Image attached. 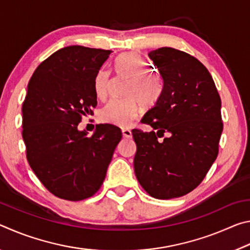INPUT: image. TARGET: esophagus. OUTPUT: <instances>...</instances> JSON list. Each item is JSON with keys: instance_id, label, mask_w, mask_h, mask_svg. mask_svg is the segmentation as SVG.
<instances>
[{"instance_id": "obj_1", "label": "esophagus", "mask_w": 250, "mask_h": 250, "mask_svg": "<svg viewBox=\"0 0 250 250\" xmlns=\"http://www.w3.org/2000/svg\"><path fill=\"white\" fill-rule=\"evenodd\" d=\"M122 134H124V137L126 139L132 138V132H131L129 129H122Z\"/></svg>"}]
</instances>
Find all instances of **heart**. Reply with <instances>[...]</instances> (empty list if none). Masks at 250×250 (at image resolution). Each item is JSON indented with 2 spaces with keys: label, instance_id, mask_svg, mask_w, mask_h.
Here are the masks:
<instances>
[{
  "label": "heart",
  "instance_id": "obj_1",
  "mask_svg": "<svg viewBox=\"0 0 250 250\" xmlns=\"http://www.w3.org/2000/svg\"><path fill=\"white\" fill-rule=\"evenodd\" d=\"M150 62L137 52L120 55L116 61L119 76L131 78L125 99H113L101 110V119L116 125L129 126L143 108H151L158 103L163 92V79L156 71L149 70ZM112 86L111 71L103 68L95 77V92L100 100L107 99Z\"/></svg>",
  "mask_w": 250,
  "mask_h": 250
}]
</instances>
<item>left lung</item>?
I'll return each instance as SVG.
<instances>
[{
    "label": "left lung",
    "mask_w": 250,
    "mask_h": 250,
    "mask_svg": "<svg viewBox=\"0 0 250 250\" xmlns=\"http://www.w3.org/2000/svg\"><path fill=\"white\" fill-rule=\"evenodd\" d=\"M163 78V92L134 129V173L150 196L171 200L192 192L216 160L223 131L221 97L209 71L185 52L161 47L149 54ZM164 133L169 137L160 142Z\"/></svg>",
    "instance_id": "left-lung-1"
}]
</instances>
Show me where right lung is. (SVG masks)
I'll list each match as a JSON object with an SVG mask.
<instances>
[{
    "mask_svg": "<svg viewBox=\"0 0 250 250\" xmlns=\"http://www.w3.org/2000/svg\"><path fill=\"white\" fill-rule=\"evenodd\" d=\"M111 50L68 46L42 62L23 103V140L29 167L55 196L83 201L99 191L121 130L97 125L88 137L83 117L97 105L95 77Z\"/></svg>",
    "mask_w": 250,
    "mask_h": 250,
    "instance_id": "right-lung-1",
    "label": "right lung"
}]
</instances>
